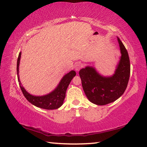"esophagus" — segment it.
<instances>
[{
    "instance_id": "obj_1",
    "label": "esophagus",
    "mask_w": 147,
    "mask_h": 147,
    "mask_svg": "<svg viewBox=\"0 0 147 147\" xmlns=\"http://www.w3.org/2000/svg\"><path fill=\"white\" fill-rule=\"evenodd\" d=\"M82 68V65L80 63H77L76 65H75V70L76 71H78L80 69Z\"/></svg>"
}]
</instances>
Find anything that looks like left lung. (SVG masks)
<instances>
[{
	"instance_id": "obj_1",
	"label": "left lung",
	"mask_w": 147,
	"mask_h": 147,
	"mask_svg": "<svg viewBox=\"0 0 147 147\" xmlns=\"http://www.w3.org/2000/svg\"><path fill=\"white\" fill-rule=\"evenodd\" d=\"M117 39L121 56L112 76H102L92 66L79 71L85 95L91 102L98 106L111 103L120 98L128 84L131 72L129 54L120 38Z\"/></svg>"
}]
</instances>
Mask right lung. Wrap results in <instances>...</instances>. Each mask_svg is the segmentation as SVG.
I'll return each mask as SVG.
<instances>
[{
	"mask_svg": "<svg viewBox=\"0 0 147 147\" xmlns=\"http://www.w3.org/2000/svg\"><path fill=\"white\" fill-rule=\"evenodd\" d=\"M21 54L22 52H20L19 53L17 60L16 71H17L19 85H20V89L25 97L26 98L30 103H31L32 105L38 107L49 110L58 109L63 104L66 96V90H67V88L70 84L71 81L74 78V77L76 76V71L74 70H71L68 73L65 74L62 77V79H61L56 88L49 93L41 96L33 95L29 92H27L26 90L25 89L22 84L20 77H19V65H20Z\"/></svg>",
	"mask_w": 147,
	"mask_h": 147,
	"instance_id": "right-lung-1",
	"label": "right lung"
}]
</instances>
